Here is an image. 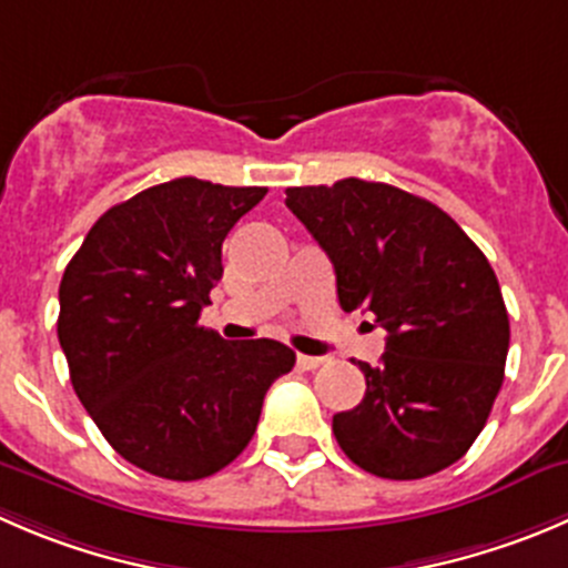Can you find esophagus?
<instances>
[{
	"label": "esophagus",
	"instance_id": "34e87169",
	"mask_svg": "<svg viewBox=\"0 0 568 568\" xmlns=\"http://www.w3.org/2000/svg\"><path fill=\"white\" fill-rule=\"evenodd\" d=\"M324 363V357H313V355H296V366L300 368H307V372H313V368H318Z\"/></svg>",
	"mask_w": 568,
	"mask_h": 568
}]
</instances>
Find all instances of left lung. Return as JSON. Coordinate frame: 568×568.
Segmentation results:
<instances>
[{
    "instance_id": "left-lung-1",
    "label": "left lung",
    "mask_w": 568,
    "mask_h": 568,
    "mask_svg": "<svg viewBox=\"0 0 568 568\" xmlns=\"http://www.w3.org/2000/svg\"><path fill=\"white\" fill-rule=\"evenodd\" d=\"M285 205L333 261L341 307L388 333L377 366L361 363L363 402L333 416L338 447L385 480L453 466L505 379L510 324L491 263L442 207L394 185L346 178L288 189Z\"/></svg>"
}]
</instances>
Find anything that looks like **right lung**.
Listing matches in <instances>:
<instances>
[{
  "label": "right lung",
  "instance_id": "right-lung-1",
  "mask_svg": "<svg viewBox=\"0 0 568 568\" xmlns=\"http://www.w3.org/2000/svg\"><path fill=\"white\" fill-rule=\"evenodd\" d=\"M266 189L196 178L152 185L88 230L60 280L71 385L110 447L166 480H202L252 442L268 385L296 355L202 327L222 244Z\"/></svg>",
  "mask_w": 568,
  "mask_h": 568
}]
</instances>
